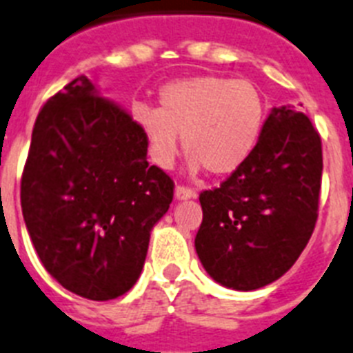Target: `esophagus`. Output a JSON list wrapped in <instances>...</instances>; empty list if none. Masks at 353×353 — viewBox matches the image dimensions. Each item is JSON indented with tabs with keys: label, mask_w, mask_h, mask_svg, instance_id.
Instances as JSON below:
<instances>
[{
	"label": "esophagus",
	"mask_w": 353,
	"mask_h": 353,
	"mask_svg": "<svg viewBox=\"0 0 353 353\" xmlns=\"http://www.w3.org/2000/svg\"><path fill=\"white\" fill-rule=\"evenodd\" d=\"M174 198L176 200H188V198H196V191L185 185H176L174 188Z\"/></svg>",
	"instance_id": "esophagus-1"
}]
</instances>
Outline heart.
<instances>
[{"label": "heart", "instance_id": "b5f03b06", "mask_svg": "<svg viewBox=\"0 0 353 353\" xmlns=\"http://www.w3.org/2000/svg\"><path fill=\"white\" fill-rule=\"evenodd\" d=\"M160 108L137 104L133 119L142 131L150 157L160 168L176 159L180 135L194 170L205 165L225 174L245 162L260 139L265 101L247 79L193 75L164 84Z\"/></svg>", "mask_w": 353, "mask_h": 353}]
</instances>
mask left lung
<instances>
[{"label": "left lung", "mask_w": 353, "mask_h": 353, "mask_svg": "<svg viewBox=\"0 0 353 353\" xmlns=\"http://www.w3.org/2000/svg\"><path fill=\"white\" fill-rule=\"evenodd\" d=\"M321 173V137L310 119L274 108L245 162L200 193L194 247L208 274L234 290L281 278L314 232Z\"/></svg>", "instance_id": "left-lung-1"}]
</instances>
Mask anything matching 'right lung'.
<instances>
[{
	"label": "right lung",
	"mask_w": 353,
	"mask_h": 353,
	"mask_svg": "<svg viewBox=\"0 0 353 353\" xmlns=\"http://www.w3.org/2000/svg\"><path fill=\"white\" fill-rule=\"evenodd\" d=\"M145 153L133 117L84 75L41 108L21 176L23 218L41 263L70 292L108 301L141 276L174 189Z\"/></svg>",
	"instance_id": "add662e5"
}]
</instances>
